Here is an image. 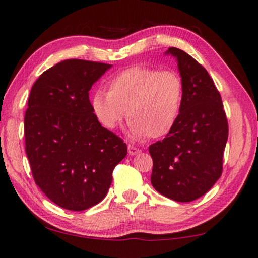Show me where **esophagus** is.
Listing matches in <instances>:
<instances>
[{"label":"esophagus","mask_w":258,"mask_h":258,"mask_svg":"<svg viewBox=\"0 0 258 258\" xmlns=\"http://www.w3.org/2000/svg\"><path fill=\"white\" fill-rule=\"evenodd\" d=\"M140 152H141L140 149L135 148V146H133V145H128V153L130 154V156H135V154H137Z\"/></svg>","instance_id":"1"}]
</instances>
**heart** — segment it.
I'll return each instance as SVG.
<instances>
[{
	"label": "heart",
	"instance_id": "obj_1",
	"mask_svg": "<svg viewBox=\"0 0 258 258\" xmlns=\"http://www.w3.org/2000/svg\"><path fill=\"white\" fill-rule=\"evenodd\" d=\"M108 92L96 90L91 109L104 128L116 129L130 118V137L160 138L170 133L179 117L183 84L176 71L135 66L109 79Z\"/></svg>",
	"mask_w": 258,
	"mask_h": 258
}]
</instances>
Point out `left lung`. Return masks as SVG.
Returning a JSON list of instances; mask_svg holds the SVG:
<instances>
[{"mask_svg": "<svg viewBox=\"0 0 258 258\" xmlns=\"http://www.w3.org/2000/svg\"><path fill=\"white\" fill-rule=\"evenodd\" d=\"M177 60L183 98L175 125L151 144V183L176 202L195 201L213 187L223 173L228 123L219 91L203 66L185 51L170 47Z\"/></svg>", "mask_w": 258, "mask_h": 258, "instance_id": "left-lung-1", "label": "left lung"}]
</instances>
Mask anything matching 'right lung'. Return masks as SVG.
<instances>
[{
	"label": "right lung",
	"instance_id": "add662e5",
	"mask_svg": "<svg viewBox=\"0 0 258 258\" xmlns=\"http://www.w3.org/2000/svg\"><path fill=\"white\" fill-rule=\"evenodd\" d=\"M110 64L62 61L40 75L24 117L25 151L35 184L51 202L83 211L104 200L115 166L126 156L122 138L101 126L89 91Z\"/></svg>",
	"mask_w": 258,
	"mask_h": 258
}]
</instances>
